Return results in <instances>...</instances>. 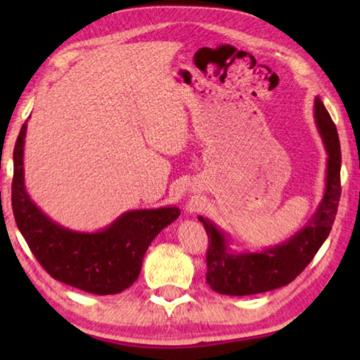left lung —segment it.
<instances>
[{"label":"left lung","instance_id":"obj_1","mask_svg":"<svg viewBox=\"0 0 360 360\" xmlns=\"http://www.w3.org/2000/svg\"><path fill=\"white\" fill-rule=\"evenodd\" d=\"M316 125L327 158L326 192L318 210L304 227L275 248L262 252H231L225 235L208 219L198 216L208 235L206 283L224 295H252L289 284L300 275L327 240L337 216L341 195V150L338 131L319 98L314 100Z\"/></svg>","mask_w":360,"mask_h":360}]
</instances>
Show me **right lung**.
<instances>
[{
    "label": "right lung",
    "instance_id": "obj_1",
    "mask_svg": "<svg viewBox=\"0 0 360 360\" xmlns=\"http://www.w3.org/2000/svg\"><path fill=\"white\" fill-rule=\"evenodd\" d=\"M27 124L14 148L12 211L20 233L41 266L60 283L96 295H112L136 281L152 240L179 217L176 206L136 210L96 233L72 231L47 217L28 197L23 182Z\"/></svg>",
    "mask_w": 360,
    "mask_h": 360
}]
</instances>
